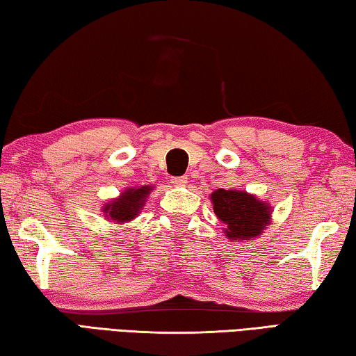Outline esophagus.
Masks as SVG:
<instances>
[{
	"label": "esophagus",
	"mask_w": 356,
	"mask_h": 356,
	"mask_svg": "<svg viewBox=\"0 0 356 356\" xmlns=\"http://www.w3.org/2000/svg\"><path fill=\"white\" fill-rule=\"evenodd\" d=\"M171 184H172L174 186H185L186 184H188V177H186V176L172 177V179H171Z\"/></svg>",
	"instance_id": "1"
}]
</instances>
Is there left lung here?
<instances>
[{"label": "left lung", "instance_id": "left-lung-1", "mask_svg": "<svg viewBox=\"0 0 356 356\" xmlns=\"http://www.w3.org/2000/svg\"><path fill=\"white\" fill-rule=\"evenodd\" d=\"M211 200L216 216L227 225L230 240L258 236L269 222V207L245 191L221 188L211 193Z\"/></svg>", "mask_w": 356, "mask_h": 356}]
</instances>
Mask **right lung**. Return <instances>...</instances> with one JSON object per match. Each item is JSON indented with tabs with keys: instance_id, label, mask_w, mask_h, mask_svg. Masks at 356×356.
<instances>
[{
	"instance_id": "obj_1",
	"label": "right lung",
	"mask_w": 356,
	"mask_h": 356,
	"mask_svg": "<svg viewBox=\"0 0 356 356\" xmlns=\"http://www.w3.org/2000/svg\"><path fill=\"white\" fill-rule=\"evenodd\" d=\"M151 186H141L137 190H127L121 195V197L112 200L111 204L104 207V213L115 222L131 221L138 215V211L145 204L146 196L149 195Z\"/></svg>"
}]
</instances>
